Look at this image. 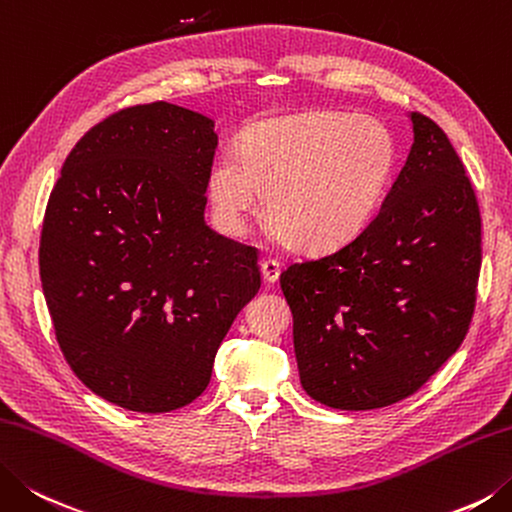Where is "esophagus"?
Segmentation results:
<instances>
[{"instance_id": "1", "label": "esophagus", "mask_w": 512, "mask_h": 512, "mask_svg": "<svg viewBox=\"0 0 512 512\" xmlns=\"http://www.w3.org/2000/svg\"><path fill=\"white\" fill-rule=\"evenodd\" d=\"M260 272H263V278L267 283H276L278 274H281V263H278L276 258H265L263 263H260Z\"/></svg>"}]
</instances>
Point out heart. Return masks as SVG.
Listing matches in <instances>:
<instances>
[{"mask_svg": "<svg viewBox=\"0 0 512 512\" xmlns=\"http://www.w3.org/2000/svg\"><path fill=\"white\" fill-rule=\"evenodd\" d=\"M397 144L381 120L339 111L256 124L211 167V202L231 229L265 194L269 225L305 252L339 247L368 227L390 185Z\"/></svg>", "mask_w": 512, "mask_h": 512, "instance_id": "obj_1", "label": "heart"}]
</instances>
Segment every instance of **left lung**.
<instances>
[{
    "label": "left lung",
    "instance_id": "8db88e82",
    "mask_svg": "<svg viewBox=\"0 0 512 512\" xmlns=\"http://www.w3.org/2000/svg\"><path fill=\"white\" fill-rule=\"evenodd\" d=\"M410 120V156L368 227L281 274L303 388L336 410L410 397L459 350L475 314V189L439 124L419 111Z\"/></svg>",
    "mask_w": 512,
    "mask_h": 512
}]
</instances>
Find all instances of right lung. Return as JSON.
I'll return each mask as SVG.
<instances>
[{
  "label": "right lung",
  "instance_id": "obj_1",
  "mask_svg": "<svg viewBox=\"0 0 512 512\" xmlns=\"http://www.w3.org/2000/svg\"><path fill=\"white\" fill-rule=\"evenodd\" d=\"M214 122L169 102L111 113L77 140L48 198L40 278L77 379L133 412L200 397L258 249L205 223Z\"/></svg>",
  "mask_w": 512,
  "mask_h": 512
}]
</instances>
